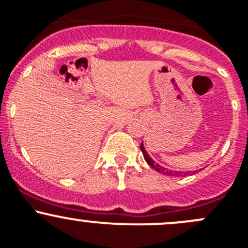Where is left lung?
I'll list each match as a JSON object with an SVG mask.
<instances>
[{
	"label": "left lung",
	"mask_w": 248,
	"mask_h": 248,
	"mask_svg": "<svg viewBox=\"0 0 248 248\" xmlns=\"http://www.w3.org/2000/svg\"><path fill=\"white\" fill-rule=\"evenodd\" d=\"M140 148H141L142 154H143L144 160H146L147 163H148V165L151 166V168H153L155 171H158V172L163 173V175H168V176H181V175H182V172H181V171H180V172H178V171L166 170V169L161 168V166L159 165V164H156L155 161H154L153 159L151 158V155H149V154L147 153L146 148H144V146H143V142H142V143H141V146H140Z\"/></svg>",
	"instance_id": "1"
}]
</instances>
